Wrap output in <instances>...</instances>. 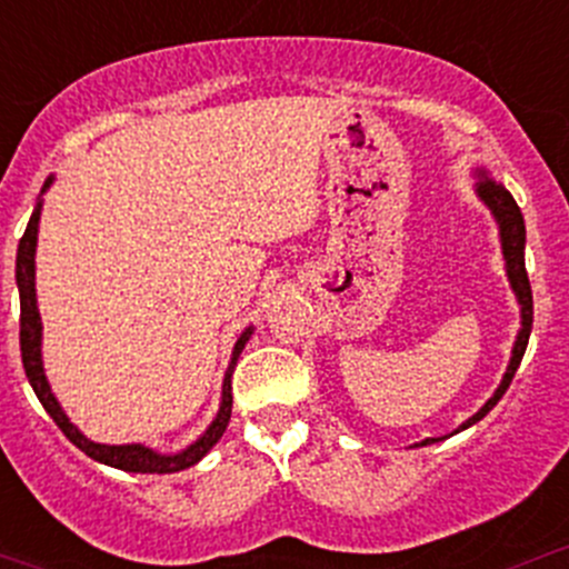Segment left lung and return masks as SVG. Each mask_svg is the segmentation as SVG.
Instances as JSON below:
<instances>
[{"mask_svg": "<svg viewBox=\"0 0 569 569\" xmlns=\"http://www.w3.org/2000/svg\"><path fill=\"white\" fill-rule=\"evenodd\" d=\"M481 173V181L476 183V192H479V198L485 200L487 209L492 211V217H496L498 222V231H501V250H503V261H507V274H509V283H512V291L515 297H518L520 302V332H518V341H515V349H512V360H509L507 366V375H503L501 386H498V391L487 399V405L481 407L476 416H470L468 421L462 423L457 432H462V429L473 427L476 421H481V418L487 416V412L492 410V407L498 405V399H501L503 393H507L509 382H512L515 371H518L520 360H523V352L526 347H529V336H531V321H533V300H531V283H529V272H526V258H523V250H526V226H523V214H520V206L515 203V198L509 194V189H503V183L492 181V178L485 176V170H479ZM440 438H427L421 440L418 446H429V443H438Z\"/></svg>", "mask_w": 569, "mask_h": 569, "instance_id": "1", "label": "left lung"}]
</instances>
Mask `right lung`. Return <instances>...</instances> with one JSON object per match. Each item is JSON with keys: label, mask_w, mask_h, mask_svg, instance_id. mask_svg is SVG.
<instances>
[{"label": "right lung", "mask_w": 569, "mask_h": 569, "mask_svg": "<svg viewBox=\"0 0 569 569\" xmlns=\"http://www.w3.org/2000/svg\"><path fill=\"white\" fill-rule=\"evenodd\" d=\"M51 181H54V178L49 176V181L43 183V189H40V192H46ZM38 220H40V203H38V209L32 211L30 222H27L24 237H21V242H19V256H16V283H19V297H21V332H19L21 360H24L27 380H30L32 391H36L40 405H43V410L54 418L57 427L62 429V435H66V438L71 440L77 449H82L90 460L109 465V468L129 470V473H176V470H183V468H189V465L203 460V457L214 449L217 440L222 438L228 421H231V405H233L231 371H233V366H237V358H239V352L244 349V343L250 341L252 327H248V330L239 336L237 347H233L231 366H228L226 380H222L220 412H217V418L211 421V427L206 429V432L200 435L192 446H187V449L178 451V455H157V451L148 449V446H140V443H129V446L93 443V440L84 438V435L79 432L71 421H68V416L62 412L60 401L54 399V393H51L49 382H46V375H43V360H40V330H43V327H40L38 297H36Z\"/></svg>", "instance_id": "1"}]
</instances>
